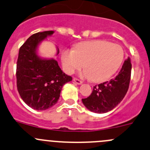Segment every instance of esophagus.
I'll return each mask as SVG.
<instances>
[{
  "mask_svg": "<svg viewBox=\"0 0 150 150\" xmlns=\"http://www.w3.org/2000/svg\"><path fill=\"white\" fill-rule=\"evenodd\" d=\"M73 81L75 83L78 84V85H81V84L83 83V82L81 81H80L79 79H78V78H74L73 79Z\"/></svg>",
  "mask_w": 150,
  "mask_h": 150,
  "instance_id": "34e87169",
  "label": "esophagus"
}]
</instances>
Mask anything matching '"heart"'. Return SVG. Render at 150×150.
Returning <instances> with one entry per match:
<instances>
[{
  "mask_svg": "<svg viewBox=\"0 0 150 150\" xmlns=\"http://www.w3.org/2000/svg\"><path fill=\"white\" fill-rule=\"evenodd\" d=\"M124 58L121 46L100 40L78 43L75 50L64 49L61 56L62 67L66 73H74L82 67L83 62L86 69L81 72V76L96 83L110 79L120 67Z\"/></svg>",
  "mask_w": 150,
  "mask_h": 150,
  "instance_id": "b5f03b06",
  "label": "heart"
}]
</instances>
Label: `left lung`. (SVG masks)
Listing matches in <instances>:
<instances>
[{
  "instance_id": "8db88e82",
  "label": "left lung",
  "mask_w": 150,
  "mask_h": 150,
  "mask_svg": "<svg viewBox=\"0 0 150 150\" xmlns=\"http://www.w3.org/2000/svg\"><path fill=\"white\" fill-rule=\"evenodd\" d=\"M131 68L128 57L115 78L94 86L91 95L82 99L85 107L97 114H104L113 110L123 100L128 90Z\"/></svg>"
}]
</instances>
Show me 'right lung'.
Wrapping results in <instances>:
<instances>
[{"mask_svg": "<svg viewBox=\"0 0 150 150\" xmlns=\"http://www.w3.org/2000/svg\"><path fill=\"white\" fill-rule=\"evenodd\" d=\"M53 30L30 36L19 50L17 63V86L23 101L36 110H45L57 103L66 83L72 80L59 67L56 59L39 55V46ZM59 49L56 47V56Z\"/></svg>", "mask_w": 150, "mask_h": 150, "instance_id": "1", "label": "right lung"}]
</instances>
